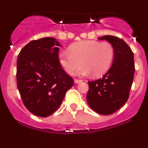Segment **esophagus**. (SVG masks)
Here are the masks:
<instances>
[{"instance_id": "34e87169", "label": "esophagus", "mask_w": 148, "mask_h": 148, "mask_svg": "<svg viewBox=\"0 0 148 148\" xmlns=\"http://www.w3.org/2000/svg\"><path fill=\"white\" fill-rule=\"evenodd\" d=\"M82 80H79V79H75L74 80V83H75V84H80V83H81L82 82Z\"/></svg>"}]
</instances>
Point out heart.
I'll return each instance as SVG.
<instances>
[{
	"label": "heart",
	"instance_id": "heart-1",
	"mask_svg": "<svg viewBox=\"0 0 148 148\" xmlns=\"http://www.w3.org/2000/svg\"><path fill=\"white\" fill-rule=\"evenodd\" d=\"M69 51H63L59 54V62L66 73L72 75L77 69L83 76H100L111 67L114 57V49L108 42L83 40L72 44Z\"/></svg>",
	"mask_w": 148,
	"mask_h": 148
}]
</instances>
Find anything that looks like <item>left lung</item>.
<instances>
[{
  "label": "left lung",
  "instance_id": "left-lung-1",
  "mask_svg": "<svg viewBox=\"0 0 148 148\" xmlns=\"http://www.w3.org/2000/svg\"><path fill=\"white\" fill-rule=\"evenodd\" d=\"M99 40H106L114 49L111 68L100 79L88 81L87 101L96 113L110 115L127 102L135 72L134 53L122 39L105 35Z\"/></svg>",
  "mask_w": 148,
  "mask_h": 148
}]
</instances>
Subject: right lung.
Instances as JSON below:
<instances>
[{"label": "right lung", "instance_id": "obj_1", "mask_svg": "<svg viewBox=\"0 0 148 148\" xmlns=\"http://www.w3.org/2000/svg\"><path fill=\"white\" fill-rule=\"evenodd\" d=\"M59 47L55 38L44 37L30 42L18 54L17 88L24 106L36 116L53 113L74 85L59 62Z\"/></svg>", "mask_w": 148, "mask_h": 148}]
</instances>
